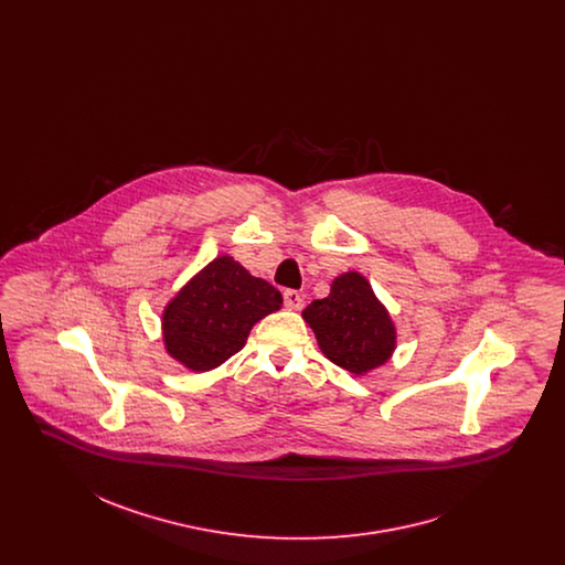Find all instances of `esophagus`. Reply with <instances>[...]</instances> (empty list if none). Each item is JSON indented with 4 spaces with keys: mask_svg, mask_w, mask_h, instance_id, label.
Returning a JSON list of instances; mask_svg holds the SVG:
<instances>
[{
    "mask_svg": "<svg viewBox=\"0 0 565 565\" xmlns=\"http://www.w3.org/2000/svg\"><path fill=\"white\" fill-rule=\"evenodd\" d=\"M284 305H286V309L300 311V309H302V305H305V300H302V295H300V292H296V290H286V292H284Z\"/></svg>",
    "mask_w": 565,
    "mask_h": 565,
    "instance_id": "34e87169",
    "label": "esophagus"
}]
</instances>
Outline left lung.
<instances>
[{"label": "left lung", "instance_id": "1", "mask_svg": "<svg viewBox=\"0 0 565 565\" xmlns=\"http://www.w3.org/2000/svg\"><path fill=\"white\" fill-rule=\"evenodd\" d=\"M323 355L353 375H364L390 360L396 328L371 284L360 273H343L330 295L302 311Z\"/></svg>", "mask_w": 565, "mask_h": 565}]
</instances>
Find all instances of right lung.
I'll return each mask as SVG.
<instances>
[{"label": "right lung", "mask_w": 565, "mask_h": 565, "mask_svg": "<svg viewBox=\"0 0 565 565\" xmlns=\"http://www.w3.org/2000/svg\"><path fill=\"white\" fill-rule=\"evenodd\" d=\"M284 298L231 256H220L178 292L162 313L167 351L190 371L205 373L242 350L252 326Z\"/></svg>", "instance_id": "1"}]
</instances>
